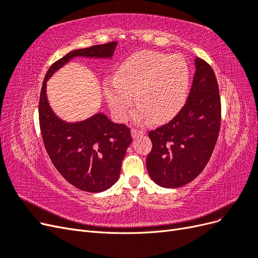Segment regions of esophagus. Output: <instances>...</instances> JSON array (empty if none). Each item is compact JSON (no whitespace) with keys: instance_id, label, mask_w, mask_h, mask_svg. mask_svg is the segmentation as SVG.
Masks as SVG:
<instances>
[{"instance_id":"obj_1","label":"esophagus","mask_w":258,"mask_h":258,"mask_svg":"<svg viewBox=\"0 0 258 258\" xmlns=\"http://www.w3.org/2000/svg\"><path fill=\"white\" fill-rule=\"evenodd\" d=\"M144 134L143 130H139V129H136V128H132L131 129V135L134 138H137L139 136H142Z\"/></svg>"}]
</instances>
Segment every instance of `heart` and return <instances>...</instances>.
<instances>
[{
  "instance_id": "b5f03b06",
  "label": "heart",
  "mask_w": 258,
  "mask_h": 258,
  "mask_svg": "<svg viewBox=\"0 0 258 258\" xmlns=\"http://www.w3.org/2000/svg\"><path fill=\"white\" fill-rule=\"evenodd\" d=\"M189 87V69L178 54L154 50L132 53L117 68L115 79L104 81V96L117 118L126 119L132 96L139 106L135 118L165 122L181 110Z\"/></svg>"
}]
</instances>
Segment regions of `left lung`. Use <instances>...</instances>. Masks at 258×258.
<instances>
[{
  "mask_svg": "<svg viewBox=\"0 0 258 258\" xmlns=\"http://www.w3.org/2000/svg\"><path fill=\"white\" fill-rule=\"evenodd\" d=\"M196 73L185 105L173 119L148 137V174L159 186L176 188L190 183L211 158L221 127V97L213 69L196 57Z\"/></svg>",
  "mask_w": 258,
  "mask_h": 258,
  "instance_id": "1",
  "label": "left lung"
}]
</instances>
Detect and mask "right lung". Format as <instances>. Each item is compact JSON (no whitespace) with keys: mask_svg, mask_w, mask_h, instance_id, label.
Wrapping results in <instances>:
<instances>
[{"mask_svg":"<svg viewBox=\"0 0 258 258\" xmlns=\"http://www.w3.org/2000/svg\"><path fill=\"white\" fill-rule=\"evenodd\" d=\"M116 42L70 51L52 63L43 82L38 118L43 142L51 162L67 181L84 191L99 192L118 179L121 161L132 142L130 128L99 113L70 123L54 115L46 97V82L74 57L111 58Z\"/></svg>","mask_w":258,"mask_h":258,"instance_id":"obj_1","label":"right lung"}]
</instances>
